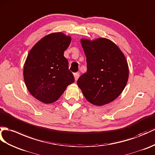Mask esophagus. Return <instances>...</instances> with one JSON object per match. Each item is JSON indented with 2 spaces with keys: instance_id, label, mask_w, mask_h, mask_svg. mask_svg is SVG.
Masks as SVG:
<instances>
[{
  "instance_id": "1",
  "label": "esophagus",
  "mask_w": 155,
  "mask_h": 155,
  "mask_svg": "<svg viewBox=\"0 0 155 155\" xmlns=\"http://www.w3.org/2000/svg\"><path fill=\"white\" fill-rule=\"evenodd\" d=\"M79 75H80V74H79L78 73H76L74 74V77L75 81H77L78 80V78L79 77Z\"/></svg>"
}]
</instances>
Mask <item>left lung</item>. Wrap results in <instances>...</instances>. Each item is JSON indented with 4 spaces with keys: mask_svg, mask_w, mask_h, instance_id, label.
<instances>
[{
    "mask_svg": "<svg viewBox=\"0 0 155 155\" xmlns=\"http://www.w3.org/2000/svg\"><path fill=\"white\" fill-rule=\"evenodd\" d=\"M87 71L79 77L78 87L88 101L103 106L117 98L128 81L129 68L124 53L106 38L81 39Z\"/></svg>",
    "mask_w": 155,
    "mask_h": 155,
    "instance_id": "obj_1",
    "label": "left lung"
}]
</instances>
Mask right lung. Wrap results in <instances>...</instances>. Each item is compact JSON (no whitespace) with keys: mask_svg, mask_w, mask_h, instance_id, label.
Here are the masks:
<instances>
[{"mask_svg":"<svg viewBox=\"0 0 155 155\" xmlns=\"http://www.w3.org/2000/svg\"><path fill=\"white\" fill-rule=\"evenodd\" d=\"M70 36L61 32L45 35L29 52L24 66V78L30 94L45 104L55 102L67 86L74 82L64 51Z\"/></svg>","mask_w":155,"mask_h":155,"instance_id":"right-lung-1","label":"right lung"}]
</instances>
